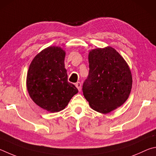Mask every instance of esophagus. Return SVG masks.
Returning <instances> with one entry per match:
<instances>
[{
    "mask_svg": "<svg viewBox=\"0 0 156 156\" xmlns=\"http://www.w3.org/2000/svg\"><path fill=\"white\" fill-rule=\"evenodd\" d=\"M75 86H76V88H77L78 90L80 92L81 90V83L80 82H76V84H75Z\"/></svg>",
    "mask_w": 156,
    "mask_h": 156,
    "instance_id": "esophagus-1",
    "label": "esophagus"
}]
</instances>
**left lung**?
<instances>
[{"label":"left lung","mask_w":156,"mask_h":156,"mask_svg":"<svg viewBox=\"0 0 156 156\" xmlns=\"http://www.w3.org/2000/svg\"><path fill=\"white\" fill-rule=\"evenodd\" d=\"M89 74L83 84V96L92 109L108 114L127 100L132 75L127 63L111 46L92 49L88 54Z\"/></svg>","instance_id":"left-lung-1"}]
</instances>
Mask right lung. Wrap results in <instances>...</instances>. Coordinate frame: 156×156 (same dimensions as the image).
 <instances>
[{
	"instance_id": "right-lung-1",
	"label": "right lung",
	"mask_w": 156,
	"mask_h": 156,
	"mask_svg": "<svg viewBox=\"0 0 156 156\" xmlns=\"http://www.w3.org/2000/svg\"><path fill=\"white\" fill-rule=\"evenodd\" d=\"M66 52L60 46H48L37 54L30 64L27 88L35 104L50 112L66 107L78 90L68 81Z\"/></svg>"
}]
</instances>
